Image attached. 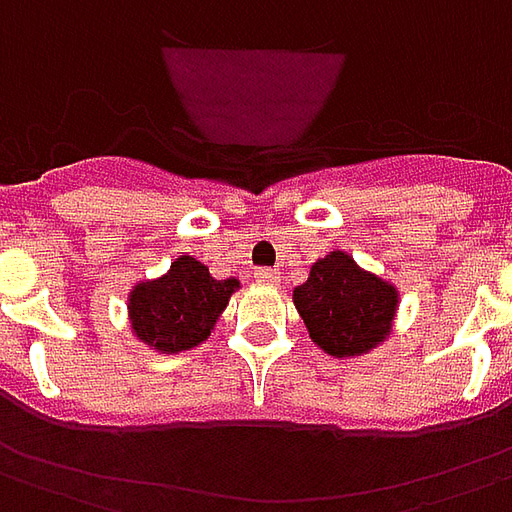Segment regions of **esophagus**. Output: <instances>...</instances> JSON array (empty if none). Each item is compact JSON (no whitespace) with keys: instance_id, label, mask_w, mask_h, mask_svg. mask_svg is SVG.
Wrapping results in <instances>:
<instances>
[{"instance_id":"34e87169","label":"esophagus","mask_w":512,"mask_h":512,"mask_svg":"<svg viewBox=\"0 0 512 512\" xmlns=\"http://www.w3.org/2000/svg\"><path fill=\"white\" fill-rule=\"evenodd\" d=\"M253 278H256L259 283H270V286H275V283L281 281V272L264 270V267H261V270H253Z\"/></svg>"}]
</instances>
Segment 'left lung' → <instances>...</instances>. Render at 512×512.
<instances>
[{
  "mask_svg": "<svg viewBox=\"0 0 512 512\" xmlns=\"http://www.w3.org/2000/svg\"><path fill=\"white\" fill-rule=\"evenodd\" d=\"M311 341L338 360L374 352L393 335L401 292L393 281L363 270L346 251L313 261L308 281L292 294Z\"/></svg>",
  "mask_w": 512,
  "mask_h": 512,
  "instance_id": "8db88e82",
  "label": "left lung"
}]
</instances>
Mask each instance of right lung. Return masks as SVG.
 I'll list each match as a JSON object with an SVG mask.
<instances>
[{
  "instance_id": "right-lung-1",
  "label": "right lung",
  "mask_w": 512,
  "mask_h": 512,
  "mask_svg": "<svg viewBox=\"0 0 512 512\" xmlns=\"http://www.w3.org/2000/svg\"><path fill=\"white\" fill-rule=\"evenodd\" d=\"M237 278L218 281L193 256H179L160 278L138 281L128 292L130 333L160 354H179L210 338Z\"/></svg>"
}]
</instances>
